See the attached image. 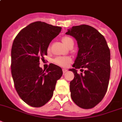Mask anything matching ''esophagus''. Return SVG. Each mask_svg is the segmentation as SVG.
<instances>
[{"instance_id":"esophagus-1","label":"esophagus","mask_w":122,"mask_h":122,"mask_svg":"<svg viewBox=\"0 0 122 122\" xmlns=\"http://www.w3.org/2000/svg\"><path fill=\"white\" fill-rule=\"evenodd\" d=\"M62 71H63V73L64 74V73H65L67 72V69H66V68H63V70H62Z\"/></svg>"}]
</instances>
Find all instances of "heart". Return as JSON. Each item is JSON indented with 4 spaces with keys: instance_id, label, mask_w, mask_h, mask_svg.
Wrapping results in <instances>:
<instances>
[{
    "instance_id": "heart-1",
    "label": "heart",
    "mask_w": 122,
    "mask_h": 122,
    "mask_svg": "<svg viewBox=\"0 0 122 122\" xmlns=\"http://www.w3.org/2000/svg\"><path fill=\"white\" fill-rule=\"evenodd\" d=\"M62 41L67 47H69V45L72 44V42H73V39L68 36H64L62 37ZM54 62L57 65H60L61 67H67L68 63L71 62V59L68 57H58L54 59Z\"/></svg>"
}]
</instances>
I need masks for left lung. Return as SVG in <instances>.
<instances>
[{"label":"left lung","mask_w":122,"mask_h":122,"mask_svg":"<svg viewBox=\"0 0 122 122\" xmlns=\"http://www.w3.org/2000/svg\"><path fill=\"white\" fill-rule=\"evenodd\" d=\"M76 39L77 57L70 69L74 78L70 83L71 97L84 109L93 108L103 99L110 75V52L106 40L95 28L88 25L73 26L66 32ZM85 68L78 74L76 69Z\"/></svg>","instance_id":"left-lung-1"}]
</instances>
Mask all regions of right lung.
Masks as SVG:
<instances>
[{
  "label": "right lung",
  "mask_w": 122,
  "mask_h": 122,
  "mask_svg": "<svg viewBox=\"0 0 122 122\" xmlns=\"http://www.w3.org/2000/svg\"><path fill=\"white\" fill-rule=\"evenodd\" d=\"M62 27L37 21L21 30L13 42L11 72L19 97L27 104L41 107L51 99L62 68L50 63L46 71L39 67L40 59L47 55L50 42Z\"/></svg>",
  "instance_id": "right-lung-1"
}]
</instances>
